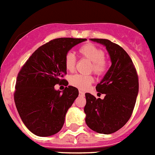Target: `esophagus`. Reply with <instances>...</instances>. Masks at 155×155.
I'll list each match as a JSON object with an SVG mask.
<instances>
[{
    "label": "esophagus",
    "instance_id": "obj_1",
    "mask_svg": "<svg viewBox=\"0 0 155 155\" xmlns=\"http://www.w3.org/2000/svg\"><path fill=\"white\" fill-rule=\"evenodd\" d=\"M79 95H81V96H83V95H84V93L81 91H79Z\"/></svg>",
    "mask_w": 155,
    "mask_h": 155
}]
</instances>
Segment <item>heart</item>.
I'll return each mask as SVG.
<instances>
[{"label":"heart","instance_id":"heart-1","mask_svg":"<svg viewBox=\"0 0 155 155\" xmlns=\"http://www.w3.org/2000/svg\"><path fill=\"white\" fill-rule=\"evenodd\" d=\"M79 53L82 58L90 61L89 71H93L98 76L105 74L107 71L108 64L105 59V53L103 50L95 45L87 42L82 45L78 50ZM64 64L67 70L73 71L76 66V58L73 53L69 52L66 54L64 58ZM94 81V78L91 75L75 74L70 79L71 85L78 87L79 89L85 90L89 87Z\"/></svg>","mask_w":155,"mask_h":155}]
</instances>
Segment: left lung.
I'll use <instances>...</instances> for the list:
<instances>
[{
  "label": "left lung",
  "instance_id": "obj_1",
  "mask_svg": "<svg viewBox=\"0 0 155 155\" xmlns=\"http://www.w3.org/2000/svg\"><path fill=\"white\" fill-rule=\"evenodd\" d=\"M90 39L105 46L112 65L96 86L98 94H105L103 99L85 94V122L92 130L110 134L130 118L139 91L138 76L132 60L121 46L109 39Z\"/></svg>",
  "mask_w": 155,
  "mask_h": 155
}]
</instances>
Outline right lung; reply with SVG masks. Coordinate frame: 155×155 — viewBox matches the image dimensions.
<instances>
[{
  "mask_svg": "<svg viewBox=\"0 0 155 155\" xmlns=\"http://www.w3.org/2000/svg\"><path fill=\"white\" fill-rule=\"evenodd\" d=\"M86 39L59 38L39 47L19 71L14 98L25 127L36 136L49 137L62 129L66 113L78 96V90L68 86L56 90L67 74L66 54Z\"/></svg>",
  "mask_w": 155,
  "mask_h": 155,
  "instance_id": "add662e5",
  "label": "right lung"
}]
</instances>
